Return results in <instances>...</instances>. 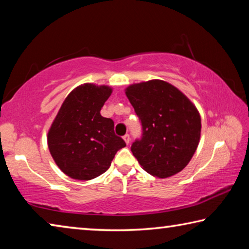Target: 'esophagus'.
Segmentation results:
<instances>
[{"mask_svg": "<svg viewBox=\"0 0 249 249\" xmlns=\"http://www.w3.org/2000/svg\"><path fill=\"white\" fill-rule=\"evenodd\" d=\"M123 140L125 141V142H126V144H129V142H130V137H129V135L128 134H126V135H124V136H123Z\"/></svg>", "mask_w": 249, "mask_h": 249, "instance_id": "34e87169", "label": "esophagus"}]
</instances>
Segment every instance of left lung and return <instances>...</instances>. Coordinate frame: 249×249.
<instances>
[{
  "label": "left lung",
  "mask_w": 249,
  "mask_h": 249,
  "mask_svg": "<svg viewBox=\"0 0 249 249\" xmlns=\"http://www.w3.org/2000/svg\"><path fill=\"white\" fill-rule=\"evenodd\" d=\"M142 123V138L130 150L142 169L157 178L178 174L200 142L201 117L182 92L162 80L135 83L125 90Z\"/></svg>",
  "instance_id": "obj_1"
}]
</instances>
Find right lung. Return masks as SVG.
Wrapping results in <instances>:
<instances>
[{
  "label": "right lung",
  "instance_id": "right-lung-1",
  "mask_svg": "<svg viewBox=\"0 0 249 249\" xmlns=\"http://www.w3.org/2000/svg\"><path fill=\"white\" fill-rule=\"evenodd\" d=\"M111 93L107 86L81 84L67 96L50 126L49 151L70 178L91 180L104 174L126 146L114 133V122L100 113Z\"/></svg>",
  "mask_w": 249,
  "mask_h": 249
}]
</instances>
